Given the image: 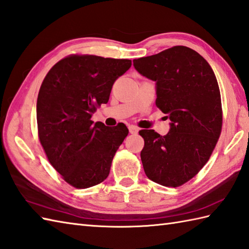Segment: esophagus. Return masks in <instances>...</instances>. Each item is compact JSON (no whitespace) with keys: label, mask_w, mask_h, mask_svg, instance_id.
<instances>
[{"label":"esophagus","mask_w":249,"mask_h":249,"mask_svg":"<svg viewBox=\"0 0 249 249\" xmlns=\"http://www.w3.org/2000/svg\"><path fill=\"white\" fill-rule=\"evenodd\" d=\"M128 129H129L130 134H137V133H138V130H139V128L136 127V126H134V125L128 126Z\"/></svg>","instance_id":"esophagus-1"}]
</instances>
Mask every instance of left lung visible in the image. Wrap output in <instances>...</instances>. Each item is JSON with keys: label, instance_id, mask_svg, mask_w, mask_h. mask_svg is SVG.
I'll return each instance as SVG.
<instances>
[{"label": "left lung", "instance_id": "left-lung-1", "mask_svg": "<svg viewBox=\"0 0 249 249\" xmlns=\"http://www.w3.org/2000/svg\"><path fill=\"white\" fill-rule=\"evenodd\" d=\"M135 70L155 82L156 106L170 120L160 136L142 129L141 161L146 177L168 187L193 178L212 154L223 124L220 92L212 67L198 52L176 46L134 60Z\"/></svg>", "mask_w": 249, "mask_h": 249}]
</instances>
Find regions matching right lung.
<instances>
[{
	"mask_svg": "<svg viewBox=\"0 0 249 249\" xmlns=\"http://www.w3.org/2000/svg\"><path fill=\"white\" fill-rule=\"evenodd\" d=\"M130 66V60L71 55L44 79L36 105L39 140L52 167L73 187L105 181L128 135L123 123L108 127L91 118L96 107L108 103L114 81Z\"/></svg>",
	"mask_w": 249,
	"mask_h": 249,
	"instance_id": "add662e5",
	"label": "right lung"
}]
</instances>
